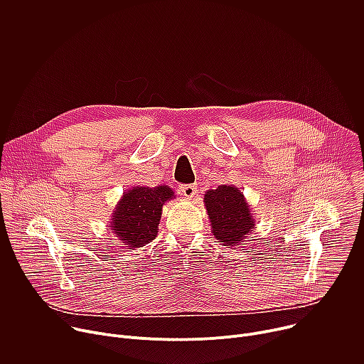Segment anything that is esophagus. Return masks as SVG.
<instances>
[{
  "mask_svg": "<svg viewBox=\"0 0 364 364\" xmlns=\"http://www.w3.org/2000/svg\"><path fill=\"white\" fill-rule=\"evenodd\" d=\"M197 193V187L194 184H183L180 186V194H183L186 198H193Z\"/></svg>",
  "mask_w": 364,
  "mask_h": 364,
  "instance_id": "34e87169",
  "label": "esophagus"
}]
</instances>
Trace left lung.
<instances>
[{
  "mask_svg": "<svg viewBox=\"0 0 364 364\" xmlns=\"http://www.w3.org/2000/svg\"><path fill=\"white\" fill-rule=\"evenodd\" d=\"M203 201L212 223V233L225 246H237L255 229L252 207L237 187L222 184L216 190H207Z\"/></svg>",
  "mask_w": 364,
  "mask_h": 364,
  "instance_id": "1",
  "label": "left lung"
}]
</instances>
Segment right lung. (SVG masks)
<instances>
[{
    "label": "right lung",
    "instance_id": "right-lung-1",
    "mask_svg": "<svg viewBox=\"0 0 364 364\" xmlns=\"http://www.w3.org/2000/svg\"><path fill=\"white\" fill-rule=\"evenodd\" d=\"M176 198L168 186L142 187L135 186L127 190L117 203L111 230L128 249L145 246L157 237L159 225L163 215V205Z\"/></svg>",
    "mask_w": 364,
    "mask_h": 364
}]
</instances>
